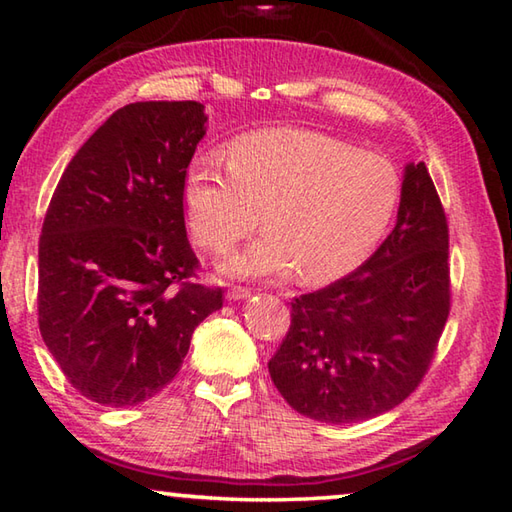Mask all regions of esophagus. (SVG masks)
<instances>
[{
	"label": "esophagus",
	"instance_id": "obj_1",
	"mask_svg": "<svg viewBox=\"0 0 512 512\" xmlns=\"http://www.w3.org/2000/svg\"><path fill=\"white\" fill-rule=\"evenodd\" d=\"M250 293H253V291H250L248 287H230L228 289V298L230 300H241V298H248Z\"/></svg>",
	"mask_w": 512,
	"mask_h": 512
}]
</instances>
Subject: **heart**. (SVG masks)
<instances>
[{
  "label": "heart",
  "mask_w": 512,
  "mask_h": 512,
  "mask_svg": "<svg viewBox=\"0 0 512 512\" xmlns=\"http://www.w3.org/2000/svg\"><path fill=\"white\" fill-rule=\"evenodd\" d=\"M400 171L384 155L309 128H264L237 137L228 162L194 158L185 207L194 239L223 253L248 237L264 212L266 235L225 259L232 275L327 282L357 268L393 221Z\"/></svg>",
  "instance_id": "1"
}]
</instances>
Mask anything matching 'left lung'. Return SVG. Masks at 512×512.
<instances>
[{
	"label": "left lung",
	"mask_w": 512,
	"mask_h": 512,
	"mask_svg": "<svg viewBox=\"0 0 512 512\" xmlns=\"http://www.w3.org/2000/svg\"><path fill=\"white\" fill-rule=\"evenodd\" d=\"M449 307L445 207L424 162L409 164L391 235L357 271L291 302L268 372L311 420L375 418L420 386Z\"/></svg>",
	"instance_id": "1"
}]
</instances>
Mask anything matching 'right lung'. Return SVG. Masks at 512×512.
Masks as SVG:
<instances>
[{"instance_id":"add662e5","label":"right lung","mask_w":512,"mask_h":512,"mask_svg":"<svg viewBox=\"0 0 512 512\" xmlns=\"http://www.w3.org/2000/svg\"><path fill=\"white\" fill-rule=\"evenodd\" d=\"M198 101H137L103 121L60 176L38 246V325L69 384L103 406L151 400L178 375L223 289L196 282L185 173Z\"/></svg>"}]
</instances>
